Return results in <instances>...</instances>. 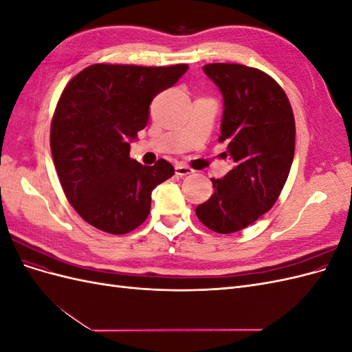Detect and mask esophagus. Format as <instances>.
<instances>
[{
	"mask_svg": "<svg viewBox=\"0 0 352 352\" xmlns=\"http://www.w3.org/2000/svg\"><path fill=\"white\" fill-rule=\"evenodd\" d=\"M175 172H176V175H179V176H186V175L194 173V170L190 168L189 166H185V164H176V166H175Z\"/></svg>",
	"mask_w": 352,
	"mask_h": 352,
	"instance_id": "obj_1",
	"label": "esophagus"
}]
</instances>
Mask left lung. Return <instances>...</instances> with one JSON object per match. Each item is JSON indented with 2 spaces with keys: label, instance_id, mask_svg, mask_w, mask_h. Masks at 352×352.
I'll list each match as a JSON object with an SVG mask.
<instances>
[{
  "label": "left lung",
  "instance_id": "obj_1",
  "mask_svg": "<svg viewBox=\"0 0 352 352\" xmlns=\"http://www.w3.org/2000/svg\"><path fill=\"white\" fill-rule=\"evenodd\" d=\"M223 95L220 142L235 167L211 179L214 194L195 210L202 225L233 233L267 212L286 184L295 153V119L279 83L258 69L212 63L202 67Z\"/></svg>",
  "mask_w": 352,
  "mask_h": 352
}]
</instances>
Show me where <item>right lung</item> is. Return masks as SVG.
I'll return each mask as SVG.
<instances>
[{"mask_svg": "<svg viewBox=\"0 0 352 352\" xmlns=\"http://www.w3.org/2000/svg\"><path fill=\"white\" fill-rule=\"evenodd\" d=\"M186 70L92 65L63 91L51 122L52 160L69 202L94 228L111 235L136 229L150 214L153 189L175 175L164 158L142 166L129 153L155 95Z\"/></svg>", "mask_w": 352, "mask_h": 352, "instance_id": "add662e5", "label": "right lung"}]
</instances>
